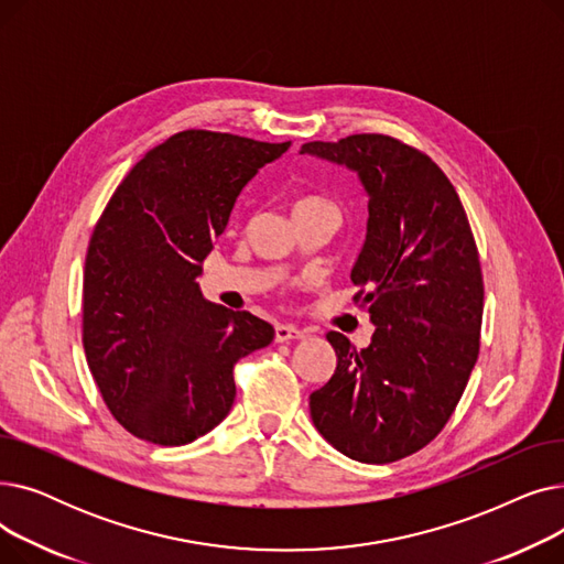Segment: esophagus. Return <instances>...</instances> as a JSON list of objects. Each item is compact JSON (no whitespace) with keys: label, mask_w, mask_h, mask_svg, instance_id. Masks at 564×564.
<instances>
[{"label":"esophagus","mask_w":564,"mask_h":564,"mask_svg":"<svg viewBox=\"0 0 564 564\" xmlns=\"http://www.w3.org/2000/svg\"><path fill=\"white\" fill-rule=\"evenodd\" d=\"M306 334L300 327H292V324H276L274 329V340L276 343H288V340H300Z\"/></svg>","instance_id":"1"}]
</instances>
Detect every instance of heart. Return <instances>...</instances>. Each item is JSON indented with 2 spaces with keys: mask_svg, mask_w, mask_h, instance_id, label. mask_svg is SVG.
I'll return each instance as SVG.
<instances>
[{
  "mask_svg": "<svg viewBox=\"0 0 564 564\" xmlns=\"http://www.w3.org/2000/svg\"><path fill=\"white\" fill-rule=\"evenodd\" d=\"M313 205H329V203L319 196H304L294 203V210H300V207H313Z\"/></svg>",
  "mask_w": 564,
  "mask_h": 564,
  "instance_id": "obj_1",
  "label": "heart"
}]
</instances>
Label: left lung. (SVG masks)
I'll list each match as a JSON object with an SVG mask.
<instances>
[{"label":"left lung","instance_id":"8db88e82","mask_svg":"<svg viewBox=\"0 0 564 564\" xmlns=\"http://www.w3.org/2000/svg\"><path fill=\"white\" fill-rule=\"evenodd\" d=\"M313 155L359 175L368 232L351 267L368 311V347L338 332L336 372L311 393L317 432L349 459L389 464L443 430L480 351L485 285L478 247L451 181L425 153L387 134L311 141Z\"/></svg>","mask_w":564,"mask_h":564}]
</instances>
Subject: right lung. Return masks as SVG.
I'll list each match as a JSON object with an SVG mask.
<instances>
[{
	"mask_svg": "<svg viewBox=\"0 0 564 564\" xmlns=\"http://www.w3.org/2000/svg\"><path fill=\"white\" fill-rule=\"evenodd\" d=\"M285 143L185 130L116 187L84 264L82 340L111 416L137 438L185 446L232 406V368L272 324L207 302L196 276L235 198Z\"/></svg>",
	"mask_w": 564,
	"mask_h": 564,
	"instance_id": "right-lung-1",
	"label": "right lung"
}]
</instances>
